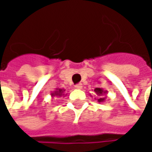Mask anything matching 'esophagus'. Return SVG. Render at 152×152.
<instances>
[{
    "label": "esophagus",
    "instance_id": "1",
    "mask_svg": "<svg viewBox=\"0 0 152 152\" xmlns=\"http://www.w3.org/2000/svg\"><path fill=\"white\" fill-rule=\"evenodd\" d=\"M75 87H76V89H82V88H83V84H82L81 83H77V84H76Z\"/></svg>",
    "mask_w": 152,
    "mask_h": 152
}]
</instances>
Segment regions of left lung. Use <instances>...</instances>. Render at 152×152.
Returning a JSON list of instances; mask_svg holds the SVG:
<instances>
[{
    "label": "left lung",
    "instance_id": "8db88e82",
    "mask_svg": "<svg viewBox=\"0 0 152 152\" xmlns=\"http://www.w3.org/2000/svg\"><path fill=\"white\" fill-rule=\"evenodd\" d=\"M94 92L98 95V99H97V100L99 102V103H101V102H104L105 100H106V98H104V94L106 93V91H104L102 88H95L94 89Z\"/></svg>",
    "mask_w": 152,
    "mask_h": 152
}]
</instances>
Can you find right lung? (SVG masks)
Wrapping results in <instances>:
<instances>
[{
    "label": "right lung",
    "mask_w": 152,
    "mask_h": 152,
    "mask_svg": "<svg viewBox=\"0 0 152 152\" xmlns=\"http://www.w3.org/2000/svg\"><path fill=\"white\" fill-rule=\"evenodd\" d=\"M63 91H64L63 89H56V91H53L51 95H52L53 97V96H61V95H63Z\"/></svg>",
    "instance_id": "obj_1"
}]
</instances>
